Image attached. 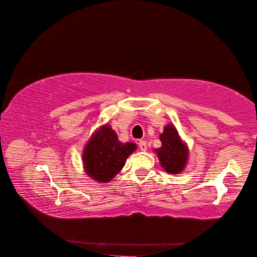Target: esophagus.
I'll return each mask as SVG.
<instances>
[{
  "label": "esophagus",
  "instance_id": "1",
  "mask_svg": "<svg viewBox=\"0 0 257 257\" xmlns=\"http://www.w3.org/2000/svg\"><path fill=\"white\" fill-rule=\"evenodd\" d=\"M138 146H139V149H140V150H142V151L147 150V141L140 140L138 142Z\"/></svg>",
  "mask_w": 257,
  "mask_h": 257
}]
</instances>
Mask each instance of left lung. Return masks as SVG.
I'll use <instances>...</instances> for the list:
<instances>
[{
  "label": "left lung",
  "mask_w": 257,
  "mask_h": 257,
  "mask_svg": "<svg viewBox=\"0 0 257 257\" xmlns=\"http://www.w3.org/2000/svg\"><path fill=\"white\" fill-rule=\"evenodd\" d=\"M162 147L155 149L162 166L168 173H179L184 168L188 159V148L181 141L174 126L167 125L161 134Z\"/></svg>",
  "instance_id": "8db88e82"
}]
</instances>
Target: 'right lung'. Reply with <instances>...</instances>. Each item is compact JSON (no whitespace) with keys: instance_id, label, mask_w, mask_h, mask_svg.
Returning a JSON list of instances; mask_svg holds the SVG:
<instances>
[{"instance_id":"obj_1","label":"right lung","mask_w":257,"mask_h":257,"mask_svg":"<svg viewBox=\"0 0 257 257\" xmlns=\"http://www.w3.org/2000/svg\"><path fill=\"white\" fill-rule=\"evenodd\" d=\"M136 148L137 146L130 142L121 144L110 126H102L84 148L83 163L86 173L98 182H108L119 173Z\"/></svg>"}]
</instances>
